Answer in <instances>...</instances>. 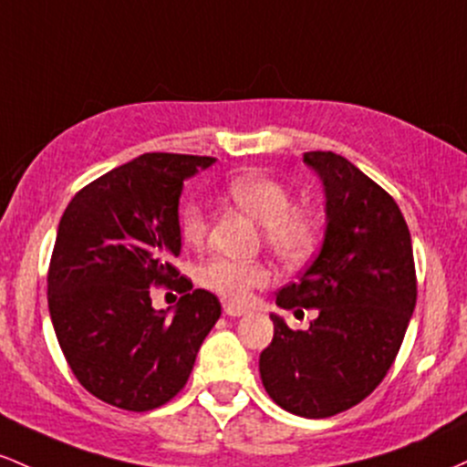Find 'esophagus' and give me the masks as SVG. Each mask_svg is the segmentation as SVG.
<instances>
[{
  "mask_svg": "<svg viewBox=\"0 0 467 467\" xmlns=\"http://www.w3.org/2000/svg\"><path fill=\"white\" fill-rule=\"evenodd\" d=\"M224 313H227V316H232V317H240V316H244V313H247V308L240 306V304H235V302H227V304H224Z\"/></svg>",
  "mask_w": 467,
  "mask_h": 467,
  "instance_id": "34e87169",
  "label": "esophagus"
}]
</instances>
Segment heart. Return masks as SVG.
I'll return each instance as SVG.
<instances>
[{"instance_id": "heart-1", "label": "heart", "mask_w": 467, "mask_h": 467, "mask_svg": "<svg viewBox=\"0 0 467 467\" xmlns=\"http://www.w3.org/2000/svg\"><path fill=\"white\" fill-rule=\"evenodd\" d=\"M229 198L247 216L262 224L265 243L286 265H300L317 243V224L308 213L296 212L289 190L262 174L235 176L227 185ZM207 213L198 202H185L178 213V229L187 244H198L207 235ZM198 282L232 302H244L251 291L271 282V269L262 262L212 258L198 269Z\"/></svg>"}]
</instances>
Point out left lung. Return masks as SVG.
Here are the masks:
<instances>
[{
  "mask_svg": "<svg viewBox=\"0 0 467 467\" xmlns=\"http://www.w3.org/2000/svg\"><path fill=\"white\" fill-rule=\"evenodd\" d=\"M324 187L327 227L317 258L280 289V308H317L308 331L271 313L274 342L260 377L277 406L333 417L373 392L395 361L417 302L408 224L392 198L344 156L306 151Z\"/></svg>",
  "mask_w": 467,
  "mask_h": 467,
  "instance_id": "1",
  "label": "left lung"
}]
</instances>
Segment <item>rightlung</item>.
<instances>
[{"mask_svg":"<svg viewBox=\"0 0 467 467\" xmlns=\"http://www.w3.org/2000/svg\"><path fill=\"white\" fill-rule=\"evenodd\" d=\"M212 156L143 154L83 187L57 229L48 308L81 386L109 406L145 412L190 379L202 339L220 317L213 293L192 289L156 311L150 289L181 275L182 182Z\"/></svg>","mask_w":467,"mask_h":467,"instance_id":"right-lung-1","label":"right lung"}]
</instances>
